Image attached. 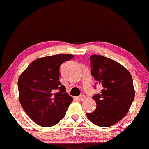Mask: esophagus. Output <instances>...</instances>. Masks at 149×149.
<instances>
[{
  "instance_id": "1",
  "label": "esophagus",
  "mask_w": 149,
  "mask_h": 149,
  "mask_svg": "<svg viewBox=\"0 0 149 149\" xmlns=\"http://www.w3.org/2000/svg\"><path fill=\"white\" fill-rule=\"evenodd\" d=\"M77 100H79V101H83V100H85V95H80V96H79L78 97H77Z\"/></svg>"
}]
</instances>
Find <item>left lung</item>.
I'll return each instance as SVG.
<instances>
[{
    "label": "left lung",
    "mask_w": 149,
    "mask_h": 149,
    "mask_svg": "<svg viewBox=\"0 0 149 149\" xmlns=\"http://www.w3.org/2000/svg\"><path fill=\"white\" fill-rule=\"evenodd\" d=\"M89 60L91 75L102 90L93 96L96 109L87 116L95 125L110 127L125 117L133 102L135 89L132 75L112 59L91 55Z\"/></svg>",
    "instance_id": "8db88e82"
}]
</instances>
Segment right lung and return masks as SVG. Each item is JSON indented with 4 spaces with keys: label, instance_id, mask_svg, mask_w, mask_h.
Listing matches in <instances>:
<instances>
[{
    "label": "right lung",
    "instance_id": "1",
    "mask_svg": "<svg viewBox=\"0 0 149 149\" xmlns=\"http://www.w3.org/2000/svg\"><path fill=\"white\" fill-rule=\"evenodd\" d=\"M72 58L71 54H58L38 58L19 77V102L30 119L42 127L58 123L73 100L59 81L60 66Z\"/></svg>",
    "mask_w": 149,
    "mask_h": 149
}]
</instances>
